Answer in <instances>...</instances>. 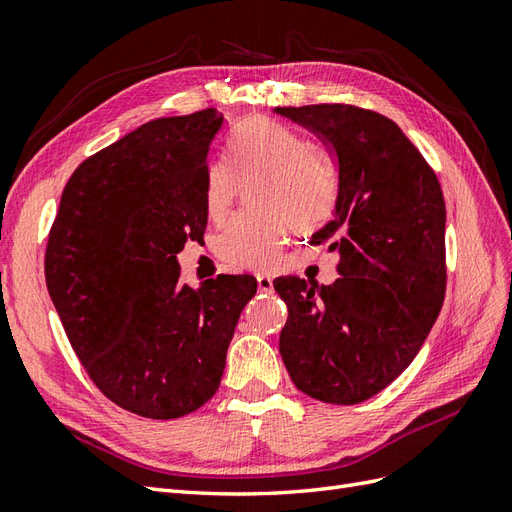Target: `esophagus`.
I'll return each instance as SVG.
<instances>
[{"label": "esophagus", "mask_w": 512, "mask_h": 512, "mask_svg": "<svg viewBox=\"0 0 512 512\" xmlns=\"http://www.w3.org/2000/svg\"><path fill=\"white\" fill-rule=\"evenodd\" d=\"M257 287L259 292H272V277H268V274H257Z\"/></svg>", "instance_id": "obj_1"}]
</instances>
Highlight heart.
Returning a JSON list of instances; mask_svg holds the SVG:
<instances>
[{
  "label": "heart",
  "mask_w": 512,
  "mask_h": 512,
  "mask_svg": "<svg viewBox=\"0 0 512 512\" xmlns=\"http://www.w3.org/2000/svg\"><path fill=\"white\" fill-rule=\"evenodd\" d=\"M231 164L216 160L205 173V212L225 222L242 186H251L253 212L233 220L218 240V255L233 270H274L287 235L324 227L339 203L337 170L300 131L279 121L253 119L229 138Z\"/></svg>",
  "instance_id": "obj_1"
}]
</instances>
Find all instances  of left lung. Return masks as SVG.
<instances>
[{
	"label": "left lung",
	"instance_id": "8db88e82",
	"mask_svg": "<svg viewBox=\"0 0 512 512\" xmlns=\"http://www.w3.org/2000/svg\"><path fill=\"white\" fill-rule=\"evenodd\" d=\"M329 142L335 218L311 244L339 253L333 285L281 277L279 352L294 385L331 404L376 396L409 368L445 296V201L435 170L387 116L344 103L277 108Z\"/></svg>",
	"mask_w": 512,
	"mask_h": 512
}]
</instances>
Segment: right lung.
Here are the masks:
<instances>
[{"mask_svg":"<svg viewBox=\"0 0 512 512\" xmlns=\"http://www.w3.org/2000/svg\"><path fill=\"white\" fill-rule=\"evenodd\" d=\"M222 114L155 119L90 155L64 186L45 279L64 333L103 396L151 419L214 396L248 274L181 283L177 253L207 227V153Z\"/></svg>","mask_w":512,"mask_h":512,"instance_id":"1","label":"right lung"}]
</instances>
